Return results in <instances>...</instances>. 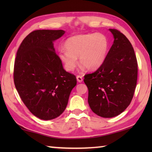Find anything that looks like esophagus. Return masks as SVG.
<instances>
[{"label":"esophagus","instance_id":"obj_1","mask_svg":"<svg viewBox=\"0 0 152 152\" xmlns=\"http://www.w3.org/2000/svg\"><path fill=\"white\" fill-rule=\"evenodd\" d=\"M76 79H77V81H78V82H80V83H81V82H82V81H83V78H82V76H76Z\"/></svg>","mask_w":152,"mask_h":152}]
</instances>
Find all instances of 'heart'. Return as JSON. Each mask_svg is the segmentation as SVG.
<instances>
[{
  "instance_id": "b5f03b06",
  "label": "heart",
  "mask_w": 152,
  "mask_h": 152,
  "mask_svg": "<svg viewBox=\"0 0 152 152\" xmlns=\"http://www.w3.org/2000/svg\"><path fill=\"white\" fill-rule=\"evenodd\" d=\"M109 40L101 33L78 34L69 37L64 42L66 50H61L59 57L68 72L76 66L77 57L87 69L94 70L101 66L108 56Z\"/></svg>"
}]
</instances>
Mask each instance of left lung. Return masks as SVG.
<instances>
[{
  "label": "left lung",
  "mask_w": 152,
  "mask_h": 152,
  "mask_svg": "<svg viewBox=\"0 0 152 152\" xmlns=\"http://www.w3.org/2000/svg\"><path fill=\"white\" fill-rule=\"evenodd\" d=\"M114 40L106 59L95 72L84 76L91 110L102 118H113L128 107L133 99L138 64L132 44L125 35L110 28Z\"/></svg>",
  "instance_id": "left-lung-1"
}]
</instances>
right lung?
I'll list each match as a JSON object with an SVG mask.
<instances>
[{"label": "right lung", "instance_id": "1", "mask_svg": "<svg viewBox=\"0 0 152 152\" xmlns=\"http://www.w3.org/2000/svg\"><path fill=\"white\" fill-rule=\"evenodd\" d=\"M63 30H37L22 41L14 69L15 88L22 101L37 118L50 120L65 110L76 78L64 70L53 42Z\"/></svg>", "mask_w": 152, "mask_h": 152}]
</instances>
